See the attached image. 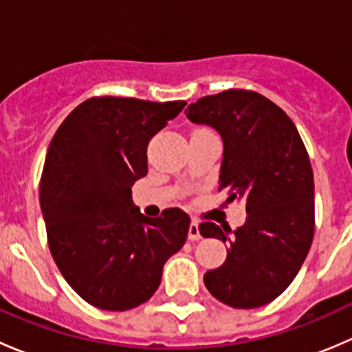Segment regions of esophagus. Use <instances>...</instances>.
<instances>
[{
  "mask_svg": "<svg viewBox=\"0 0 352 352\" xmlns=\"http://www.w3.org/2000/svg\"><path fill=\"white\" fill-rule=\"evenodd\" d=\"M201 239V233H199V223L192 221L189 225V240H199Z\"/></svg>",
  "mask_w": 352,
  "mask_h": 352,
  "instance_id": "34e87169",
  "label": "esophagus"
}]
</instances>
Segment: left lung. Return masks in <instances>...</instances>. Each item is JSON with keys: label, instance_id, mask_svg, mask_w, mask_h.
Here are the masks:
<instances>
[{"label": "left lung", "instance_id": "left-lung-1", "mask_svg": "<svg viewBox=\"0 0 352 352\" xmlns=\"http://www.w3.org/2000/svg\"><path fill=\"white\" fill-rule=\"evenodd\" d=\"M192 122L223 138L219 190L242 199L247 221L228 228L204 221L206 239L230 243L225 264L204 274L209 293L233 308H257L279 296L305 262L315 233L314 172L293 120L252 90H225L186 109Z\"/></svg>", "mask_w": 352, "mask_h": 352}]
</instances>
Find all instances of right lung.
Here are the masks:
<instances>
[{"instance_id": "add662e5", "label": "right lung", "mask_w": 352, "mask_h": 352, "mask_svg": "<svg viewBox=\"0 0 352 352\" xmlns=\"http://www.w3.org/2000/svg\"><path fill=\"white\" fill-rule=\"evenodd\" d=\"M184 107V100L91 97L49 144L41 177L49 248L67 285L100 310L150 300L165 262L186 243L187 212L168 208L148 218L131 199L148 173V143Z\"/></svg>"}]
</instances>
